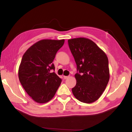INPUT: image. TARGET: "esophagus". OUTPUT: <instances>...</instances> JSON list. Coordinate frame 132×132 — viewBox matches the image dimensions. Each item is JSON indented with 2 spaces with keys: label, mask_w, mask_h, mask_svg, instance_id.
Segmentation results:
<instances>
[{
  "label": "esophagus",
  "mask_w": 132,
  "mask_h": 132,
  "mask_svg": "<svg viewBox=\"0 0 132 132\" xmlns=\"http://www.w3.org/2000/svg\"><path fill=\"white\" fill-rule=\"evenodd\" d=\"M68 77H69V76H64V78L65 79H68Z\"/></svg>",
  "instance_id": "1"
}]
</instances>
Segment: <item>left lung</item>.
<instances>
[{"label": "left lung", "instance_id": "left-lung-1", "mask_svg": "<svg viewBox=\"0 0 132 132\" xmlns=\"http://www.w3.org/2000/svg\"><path fill=\"white\" fill-rule=\"evenodd\" d=\"M68 42L78 71L72 92L80 102L91 103L100 98L109 80L108 58L91 39L76 38Z\"/></svg>", "mask_w": 132, "mask_h": 132}]
</instances>
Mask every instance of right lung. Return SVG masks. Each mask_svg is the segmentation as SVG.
Listing matches in <instances>:
<instances>
[{"instance_id":"1","label":"right lung","mask_w":132,"mask_h":132,"mask_svg":"<svg viewBox=\"0 0 132 132\" xmlns=\"http://www.w3.org/2000/svg\"><path fill=\"white\" fill-rule=\"evenodd\" d=\"M64 39H42L30 46L23 56L19 78L28 94L38 103L49 102L62 80L50 70H55L53 59Z\"/></svg>"}]
</instances>
